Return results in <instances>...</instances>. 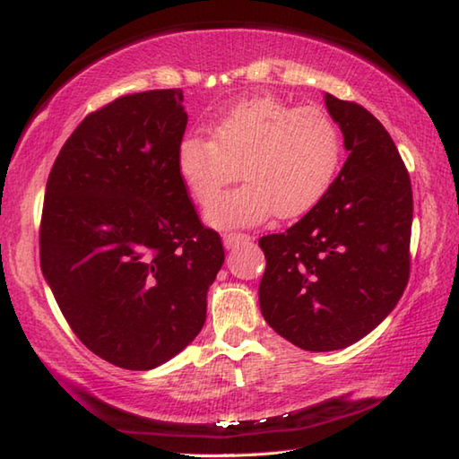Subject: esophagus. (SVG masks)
<instances>
[{
  "mask_svg": "<svg viewBox=\"0 0 459 459\" xmlns=\"http://www.w3.org/2000/svg\"><path fill=\"white\" fill-rule=\"evenodd\" d=\"M222 240H224V247L232 248L240 243H248V240H253V237L247 235V232H224Z\"/></svg>",
  "mask_w": 459,
  "mask_h": 459,
  "instance_id": "obj_1",
  "label": "esophagus"
}]
</instances>
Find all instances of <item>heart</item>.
<instances>
[{
    "mask_svg": "<svg viewBox=\"0 0 459 459\" xmlns=\"http://www.w3.org/2000/svg\"><path fill=\"white\" fill-rule=\"evenodd\" d=\"M343 158V136L333 116L316 106L258 96L238 104L212 126V138H182L177 169L201 206L224 186L248 182L222 196L206 219L214 227L255 224L274 216L301 219L327 196Z\"/></svg>",
    "mask_w": 459,
    "mask_h": 459,
    "instance_id": "obj_1",
    "label": "heart"
}]
</instances>
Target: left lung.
Returning a JSON list of instances; mask_svg holds the SVG:
<instances>
[{"mask_svg": "<svg viewBox=\"0 0 459 459\" xmlns=\"http://www.w3.org/2000/svg\"><path fill=\"white\" fill-rule=\"evenodd\" d=\"M349 156L327 196L287 232L258 238L266 323L305 351H335L394 311L410 281L411 180L361 104L325 96Z\"/></svg>", "mask_w": 459, "mask_h": 459, "instance_id": "1", "label": "left lung"}]
</instances>
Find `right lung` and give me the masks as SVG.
Returning a JSON list of instances; mask_svg holds the SVG:
<instances>
[{
    "label": "right lung",
    "mask_w": 459,
    "mask_h": 459,
    "mask_svg": "<svg viewBox=\"0 0 459 459\" xmlns=\"http://www.w3.org/2000/svg\"><path fill=\"white\" fill-rule=\"evenodd\" d=\"M182 102L180 88L112 100L78 124L48 177L41 273L76 337L122 369L158 368L201 333L224 263L177 169Z\"/></svg>",
    "instance_id": "add662e5"
}]
</instances>
